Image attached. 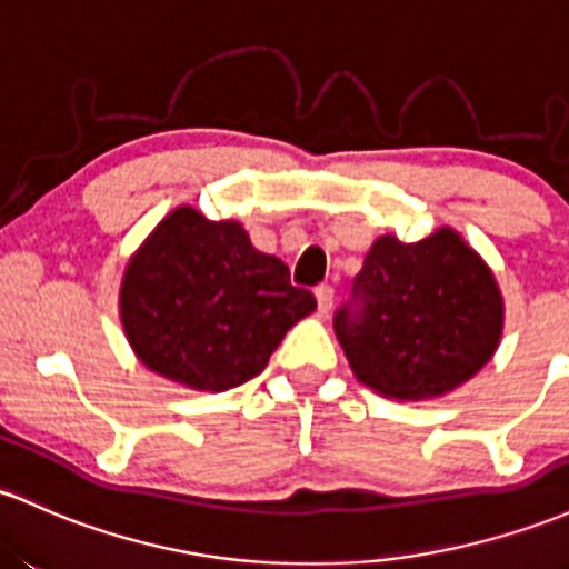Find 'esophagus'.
I'll return each instance as SVG.
<instances>
[{
  "instance_id": "34e87169",
  "label": "esophagus",
  "mask_w": 569,
  "mask_h": 569,
  "mask_svg": "<svg viewBox=\"0 0 569 569\" xmlns=\"http://www.w3.org/2000/svg\"><path fill=\"white\" fill-rule=\"evenodd\" d=\"M316 299H318V310H321V313H329V310H332V302H335V289L327 283L316 286Z\"/></svg>"
}]
</instances>
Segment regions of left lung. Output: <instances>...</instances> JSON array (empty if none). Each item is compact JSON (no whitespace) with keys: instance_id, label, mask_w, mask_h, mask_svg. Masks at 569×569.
Here are the masks:
<instances>
[{"instance_id":"8db88e82","label":"left lung","mask_w":569,"mask_h":569,"mask_svg":"<svg viewBox=\"0 0 569 569\" xmlns=\"http://www.w3.org/2000/svg\"><path fill=\"white\" fill-rule=\"evenodd\" d=\"M335 335L353 376L391 399H427L470 380L502 335L495 274L451 229L386 234L365 256Z\"/></svg>"}]
</instances>
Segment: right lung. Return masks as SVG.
I'll return each mask as SVG.
<instances>
[{
  "instance_id": "right-lung-1",
  "label": "right lung",
  "mask_w": 569,
  "mask_h": 569,
  "mask_svg": "<svg viewBox=\"0 0 569 569\" xmlns=\"http://www.w3.org/2000/svg\"><path fill=\"white\" fill-rule=\"evenodd\" d=\"M316 310L289 267L259 253L234 221L178 208L129 261L121 321L159 376L227 391L259 376L291 327Z\"/></svg>"
}]
</instances>
